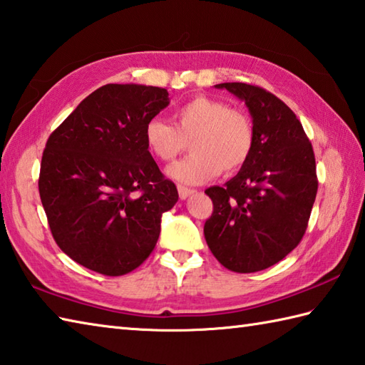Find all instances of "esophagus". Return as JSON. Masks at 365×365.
<instances>
[{
	"mask_svg": "<svg viewBox=\"0 0 365 365\" xmlns=\"http://www.w3.org/2000/svg\"><path fill=\"white\" fill-rule=\"evenodd\" d=\"M195 192H196V190L187 188V187H182V185H178V196H180V199H187L191 195H195Z\"/></svg>",
	"mask_w": 365,
	"mask_h": 365,
	"instance_id": "1",
	"label": "esophagus"
}]
</instances>
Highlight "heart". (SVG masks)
Instances as JSON below:
<instances>
[{
    "label": "heart",
    "mask_w": 365,
    "mask_h": 365,
    "mask_svg": "<svg viewBox=\"0 0 365 365\" xmlns=\"http://www.w3.org/2000/svg\"><path fill=\"white\" fill-rule=\"evenodd\" d=\"M174 125L150 118L144 126L147 148L161 161L174 160L187 148L191 155L170 164L168 175L187 185L232 174L250 160L255 145L253 121L244 110L209 96H195L177 107Z\"/></svg>",
    "instance_id": "1"
}]
</instances>
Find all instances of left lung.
I'll use <instances>...</instances> for the list:
<instances>
[{"mask_svg":"<svg viewBox=\"0 0 365 365\" xmlns=\"http://www.w3.org/2000/svg\"><path fill=\"white\" fill-rule=\"evenodd\" d=\"M245 101L255 145L239 174L210 187L204 235L226 269L252 274L274 266L302 240L318 191L312 142L296 113L272 93L242 82L218 83Z\"/></svg>","mask_w":365,"mask_h":365,"instance_id":"8db88e82","label":"left lung"}]
</instances>
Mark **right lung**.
Wrapping results in <instances>:
<instances>
[{
  "label": "right lung",
  "instance_id": "right-lung-1",
  "mask_svg": "<svg viewBox=\"0 0 365 365\" xmlns=\"http://www.w3.org/2000/svg\"><path fill=\"white\" fill-rule=\"evenodd\" d=\"M168 104L166 88L107 83L50 134L41 202L56 245L81 266L120 277L153 252L178 192L150 155L144 126Z\"/></svg>",
  "mask_w": 365,
  "mask_h": 365
}]
</instances>
